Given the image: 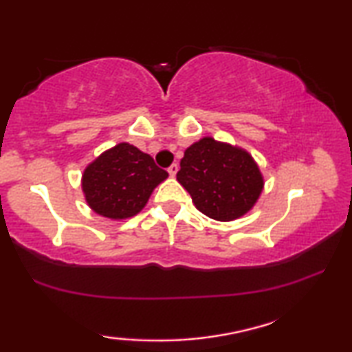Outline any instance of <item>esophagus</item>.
I'll return each instance as SVG.
<instances>
[{
  "label": "esophagus",
  "mask_w": 352,
  "mask_h": 352,
  "mask_svg": "<svg viewBox=\"0 0 352 352\" xmlns=\"http://www.w3.org/2000/svg\"><path fill=\"white\" fill-rule=\"evenodd\" d=\"M177 170H179V166H177V164H173L170 168H168V173H170V176H176Z\"/></svg>",
  "instance_id": "esophagus-1"
}]
</instances>
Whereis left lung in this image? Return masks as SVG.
Instances as JSON below:
<instances>
[{
	"label": "left lung",
	"instance_id": "obj_1",
	"mask_svg": "<svg viewBox=\"0 0 352 352\" xmlns=\"http://www.w3.org/2000/svg\"><path fill=\"white\" fill-rule=\"evenodd\" d=\"M176 177L197 210L221 222L251 211L263 188V176L249 152L210 136L187 147Z\"/></svg>",
	"mask_w": 352,
	"mask_h": 352
}]
</instances>
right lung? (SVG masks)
Segmentation results:
<instances>
[{"mask_svg": "<svg viewBox=\"0 0 352 352\" xmlns=\"http://www.w3.org/2000/svg\"><path fill=\"white\" fill-rule=\"evenodd\" d=\"M166 177L168 173L149 154L129 142H119L85 168L82 192L96 214L120 221L136 216Z\"/></svg>", "mask_w": 352, "mask_h": 352, "instance_id": "1", "label": "right lung"}]
</instances>
